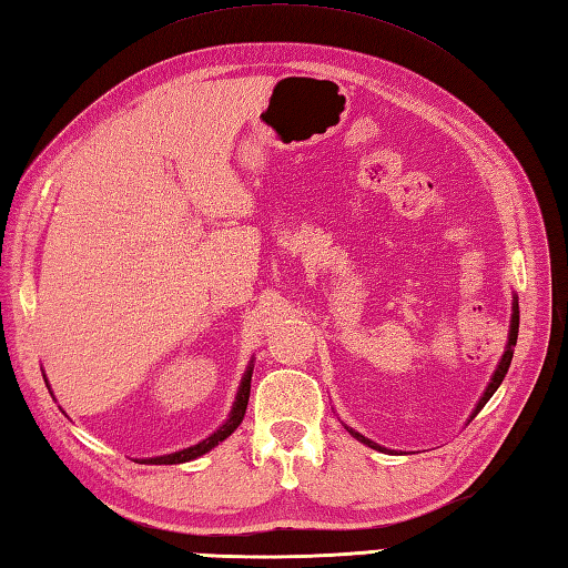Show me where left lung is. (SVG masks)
I'll return each mask as SVG.
<instances>
[{
    "label": "left lung",
    "mask_w": 568,
    "mask_h": 568,
    "mask_svg": "<svg viewBox=\"0 0 568 568\" xmlns=\"http://www.w3.org/2000/svg\"><path fill=\"white\" fill-rule=\"evenodd\" d=\"M518 327H520V311H518V301H515V304H513V321H510V337H508L506 355H503V359L498 362V369H496V374H494V379H490V384H488V388H486V394L481 396V400H478V406H476V410H474L471 418H476V413L486 406L488 398L496 394V388L500 386V382L506 379L508 367H510V359H513V349H515V343H518ZM347 430H349V427H347ZM349 435H352V437H357V439H362L364 445H369V447H374V449H382L379 445H374L372 439L362 437V435H359V433H355V430H349Z\"/></svg>",
    "instance_id": "left-lung-1"
}]
</instances>
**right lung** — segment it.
<instances>
[{
  "instance_id": "obj_1",
  "label": "right lung",
  "mask_w": 568,
  "mask_h": 568,
  "mask_svg": "<svg viewBox=\"0 0 568 568\" xmlns=\"http://www.w3.org/2000/svg\"><path fill=\"white\" fill-rule=\"evenodd\" d=\"M250 379H252V367L245 372L243 376V384H241V390H237L235 396V406L229 415V420H225L216 433H213L211 437H206L204 443H199L194 447H186L182 452H174V455H165V457H153V459H145V464H182V462H189V459H196L201 455H206L209 449L216 447L219 443H223L225 437H229L237 425L243 423L245 418V410H247V400H250Z\"/></svg>"
}]
</instances>
